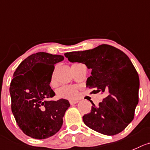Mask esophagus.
Here are the masks:
<instances>
[{"instance_id":"esophagus-1","label":"esophagus","mask_w":150,"mask_h":150,"mask_svg":"<svg viewBox=\"0 0 150 150\" xmlns=\"http://www.w3.org/2000/svg\"><path fill=\"white\" fill-rule=\"evenodd\" d=\"M70 104H71V105H75V104H76V103H78V102H79V101H77V100H70Z\"/></svg>"}]
</instances>
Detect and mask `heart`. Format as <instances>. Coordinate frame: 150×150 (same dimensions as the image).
<instances>
[{
  "instance_id": "obj_1",
  "label": "heart",
  "mask_w": 150,
  "mask_h": 150,
  "mask_svg": "<svg viewBox=\"0 0 150 150\" xmlns=\"http://www.w3.org/2000/svg\"><path fill=\"white\" fill-rule=\"evenodd\" d=\"M57 95L60 99H75L78 96V88L74 85H63L58 88Z\"/></svg>"
}]
</instances>
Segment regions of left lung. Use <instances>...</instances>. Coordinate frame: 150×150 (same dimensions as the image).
<instances>
[{"instance_id":"1","label":"left lung","mask_w":150,"mask_h":150,"mask_svg":"<svg viewBox=\"0 0 150 150\" xmlns=\"http://www.w3.org/2000/svg\"><path fill=\"white\" fill-rule=\"evenodd\" d=\"M71 62H81L91 68L86 87L97 88L105 94L102 102L91 108L82 119L86 126L106 135L123 131L134 118L138 103L139 76L132 62L123 51L102 44L83 51L65 54Z\"/></svg>"}]
</instances>
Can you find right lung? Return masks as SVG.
I'll use <instances>...</instances> for the list:
<instances>
[{
  "label": "right lung",
  "mask_w": 150,
  "mask_h": 150,
  "mask_svg": "<svg viewBox=\"0 0 150 150\" xmlns=\"http://www.w3.org/2000/svg\"><path fill=\"white\" fill-rule=\"evenodd\" d=\"M63 59L62 55L38 52L24 59L14 73L9 88L12 113L18 127L31 138L45 139L62 127L70 103L47 99L55 95L50 87L54 65Z\"/></svg>",
  "instance_id": "obj_1"
}]
</instances>
